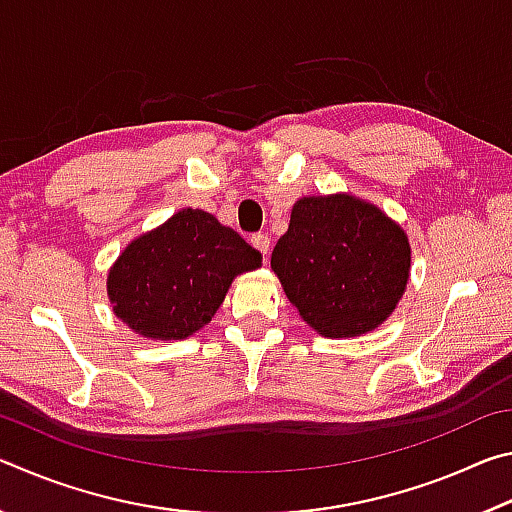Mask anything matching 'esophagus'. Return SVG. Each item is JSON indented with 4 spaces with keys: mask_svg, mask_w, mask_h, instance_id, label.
<instances>
[{
    "mask_svg": "<svg viewBox=\"0 0 512 512\" xmlns=\"http://www.w3.org/2000/svg\"><path fill=\"white\" fill-rule=\"evenodd\" d=\"M250 244H253L264 257L268 255V250H271V239H268V235H262V232H259V235L250 237Z\"/></svg>",
    "mask_w": 512,
    "mask_h": 512,
    "instance_id": "34e87169",
    "label": "esophagus"
}]
</instances>
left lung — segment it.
Masks as SVG:
<instances>
[{
  "instance_id": "8db88e82",
  "label": "left lung",
  "mask_w": 512,
  "mask_h": 512,
  "mask_svg": "<svg viewBox=\"0 0 512 512\" xmlns=\"http://www.w3.org/2000/svg\"><path fill=\"white\" fill-rule=\"evenodd\" d=\"M271 268L309 327L350 339L393 314L409 282L411 246L377 205L350 194L305 196L293 205Z\"/></svg>"
}]
</instances>
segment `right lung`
Segmentation results:
<instances>
[{"mask_svg":"<svg viewBox=\"0 0 512 512\" xmlns=\"http://www.w3.org/2000/svg\"><path fill=\"white\" fill-rule=\"evenodd\" d=\"M262 255L203 210L185 207L124 248L108 273L115 316L144 339H187L210 323L232 280Z\"/></svg>","mask_w":512,"mask_h":512,"instance_id":"obj_1","label":"right lung"}]
</instances>
